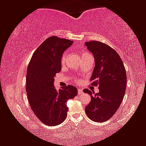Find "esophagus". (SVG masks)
<instances>
[{"label":"esophagus","mask_w":146,"mask_h":146,"mask_svg":"<svg viewBox=\"0 0 146 146\" xmlns=\"http://www.w3.org/2000/svg\"><path fill=\"white\" fill-rule=\"evenodd\" d=\"M82 94V89H81V88H79V89H78V94Z\"/></svg>","instance_id":"1"}]
</instances>
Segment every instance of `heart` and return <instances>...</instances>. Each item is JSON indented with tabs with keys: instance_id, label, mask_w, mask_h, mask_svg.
Returning <instances> with one entry per match:
<instances>
[{
	"instance_id": "1",
	"label": "heart",
	"mask_w": 146,
	"mask_h": 146,
	"mask_svg": "<svg viewBox=\"0 0 146 146\" xmlns=\"http://www.w3.org/2000/svg\"><path fill=\"white\" fill-rule=\"evenodd\" d=\"M66 56H67L66 52H65V53L62 55V58H61V63H62V64H64L65 62H66ZM90 56V54L87 53V52H83V53L82 54V57H84V56Z\"/></svg>"
}]
</instances>
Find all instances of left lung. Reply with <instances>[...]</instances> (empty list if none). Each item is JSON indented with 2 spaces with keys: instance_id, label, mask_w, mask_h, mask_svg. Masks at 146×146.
Listing matches in <instances>:
<instances>
[{
  "instance_id": "1",
  "label": "left lung",
  "mask_w": 146,
  "mask_h": 146,
  "mask_svg": "<svg viewBox=\"0 0 146 146\" xmlns=\"http://www.w3.org/2000/svg\"><path fill=\"white\" fill-rule=\"evenodd\" d=\"M85 44L95 60L91 85L98 86L99 88L96 94L88 89L83 90L91 97L85 113L92 121L103 123L115 113L123 101L127 74L120 56L110 46L96 40L86 42Z\"/></svg>"
}]
</instances>
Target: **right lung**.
<instances>
[{"instance_id":"right-lung-1","label":"right lung","mask_w":146,"mask_h":146,"mask_svg":"<svg viewBox=\"0 0 146 146\" xmlns=\"http://www.w3.org/2000/svg\"><path fill=\"white\" fill-rule=\"evenodd\" d=\"M72 40L56 36L48 37L33 54L26 76V92L33 111L46 125L56 126L65 121L68 108L67 102L77 94L72 85L54 86V77L62 69L61 58Z\"/></svg>"}]
</instances>
